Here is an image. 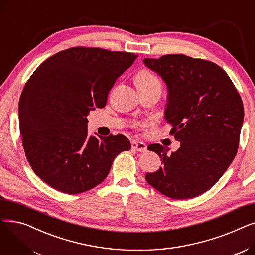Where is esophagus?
Returning <instances> with one entry per match:
<instances>
[{
	"label": "esophagus",
	"instance_id": "obj_1",
	"mask_svg": "<svg viewBox=\"0 0 255 255\" xmlns=\"http://www.w3.org/2000/svg\"><path fill=\"white\" fill-rule=\"evenodd\" d=\"M131 146L133 150L138 151V152H145L146 151V145L143 142L140 141H132Z\"/></svg>",
	"mask_w": 255,
	"mask_h": 255
}]
</instances>
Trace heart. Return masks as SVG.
<instances>
[{
	"label": "heart",
	"instance_id": "b5f03b06",
	"mask_svg": "<svg viewBox=\"0 0 255 255\" xmlns=\"http://www.w3.org/2000/svg\"><path fill=\"white\" fill-rule=\"evenodd\" d=\"M158 84L160 85L158 78L149 70H141L137 75H136V86H143V87H148ZM134 126H139V122H134L133 123Z\"/></svg>",
	"mask_w": 255,
	"mask_h": 255
}]
</instances>
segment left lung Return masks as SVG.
I'll list each match as a JSON object with an SVG mask.
<instances>
[{"mask_svg": "<svg viewBox=\"0 0 255 255\" xmlns=\"http://www.w3.org/2000/svg\"><path fill=\"white\" fill-rule=\"evenodd\" d=\"M168 88L166 122L181 141L171 154L151 144L162 160L145 180L173 199L192 198L211 189L233 162L239 148L244 107L230 76L217 64L185 55L144 59Z\"/></svg>", "mask_w": 255, "mask_h": 255, "instance_id": "obj_1", "label": "left lung"}]
</instances>
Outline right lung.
Returning <instances> with one entry per match:
<instances>
[{"instance_id":"add662e5","label":"right lung","mask_w":255,"mask_h":255,"mask_svg":"<svg viewBox=\"0 0 255 255\" xmlns=\"http://www.w3.org/2000/svg\"><path fill=\"white\" fill-rule=\"evenodd\" d=\"M137 55L76 46L46 59L26 82L19 99L25 157L53 189L77 194L99 185L117 155L131 148L123 134L90 135L87 116L105 106L118 77Z\"/></svg>"}]
</instances>
